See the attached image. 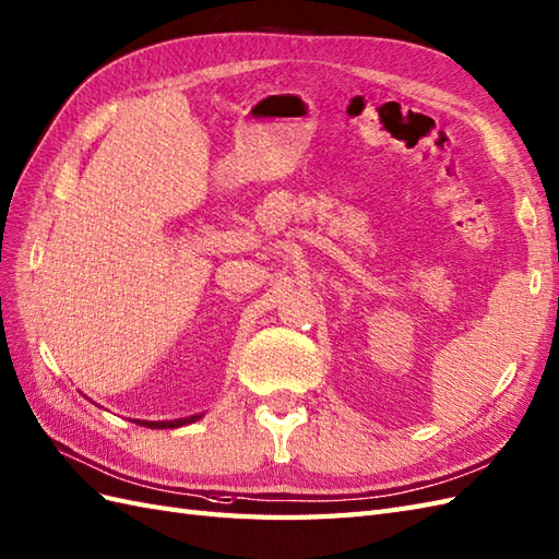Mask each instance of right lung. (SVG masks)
Listing matches in <instances>:
<instances>
[{"label": "right lung", "mask_w": 559, "mask_h": 559, "mask_svg": "<svg viewBox=\"0 0 559 559\" xmlns=\"http://www.w3.org/2000/svg\"><path fill=\"white\" fill-rule=\"evenodd\" d=\"M200 416H191V418H179V420H163V423H153V420H136L139 425H146V427H153V429H175V427H181V425H189V423H195Z\"/></svg>", "instance_id": "obj_1"}]
</instances>
